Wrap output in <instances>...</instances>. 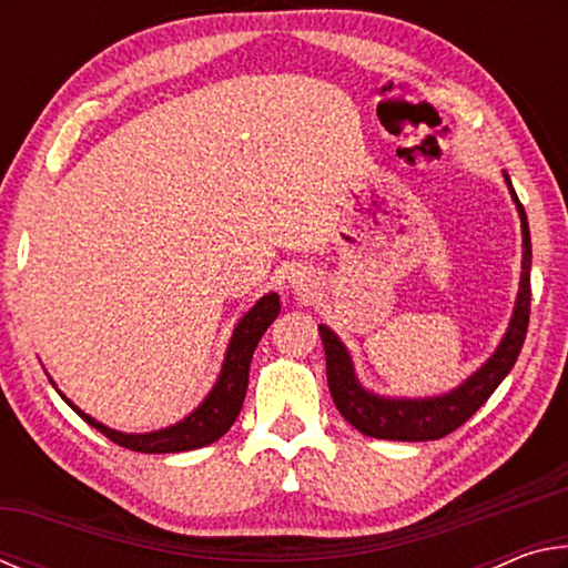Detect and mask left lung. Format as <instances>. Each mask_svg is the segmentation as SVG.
I'll return each mask as SVG.
<instances>
[{
  "mask_svg": "<svg viewBox=\"0 0 568 568\" xmlns=\"http://www.w3.org/2000/svg\"><path fill=\"white\" fill-rule=\"evenodd\" d=\"M508 190H511L514 203L521 215L524 230V263H521V291L516 297L514 318L504 335L501 345L488 358L480 371H476L464 386L446 393L438 398L423 400H396V398H378L361 388L355 381L351 355L345 345L335 338V333L321 325V338L325 348V373H328L331 396L338 406L341 416L358 428L363 436L383 438V440H436L454 434L458 426L474 416V413L491 398L508 371L521 353L528 331V315H531V235H528L526 210L518 203L511 180L506 178Z\"/></svg>",
  "mask_w": 568,
  "mask_h": 568,
  "instance_id": "8db88e82",
  "label": "left lung"
}]
</instances>
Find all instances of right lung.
Instances as JSON below:
<instances>
[{"instance_id":"1","label":"right lung","mask_w":568,"mask_h":568,"mask_svg":"<svg viewBox=\"0 0 568 568\" xmlns=\"http://www.w3.org/2000/svg\"><path fill=\"white\" fill-rule=\"evenodd\" d=\"M277 313H281V297L275 293L263 295L261 301L250 307L245 318L237 323L233 341H230V348L225 355L223 373H220L215 388L210 390V396L203 400V406L192 410L185 420H180L170 428L155 430V434H120V430L102 426L100 420H94L88 416V413L74 408L62 393L60 396L70 403V406L80 413L92 428H98L102 436H108L112 444H118L122 448L138 450V454H180V450L203 448L207 444H213V440H217L220 436H225L230 426L235 423L245 400L247 373H250V361H253L255 345L263 338L267 325L277 318Z\"/></svg>"}]
</instances>
